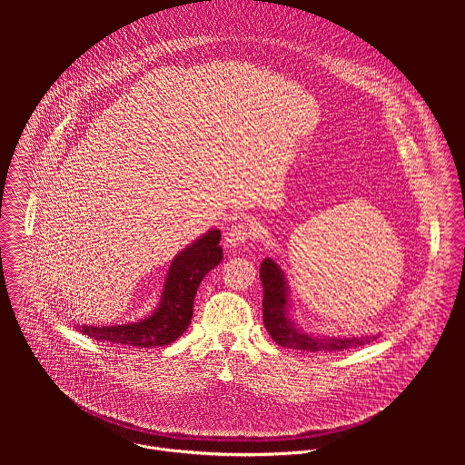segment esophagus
<instances>
[{
	"label": "esophagus",
	"instance_id": "esophagus-1",
	"mask_svg": "<svg viewBox=\"0 0 465 465\" xmlns=\"http://www.w3.org/2000/svg\"><path fill=\"white\" fill-rule=\"evenodd\" d=\"M258 234H260L258 223L252 218H243L236 222L231 229H227L223 236V245L227 251H236L242 245H245L249 240L258 238Z\"/></svg>",
	"mask_w": 465,
	"mask_h": 465
}]
</instances>
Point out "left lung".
<instances>
[{
  "mask_svg": "<svg viewBox=\"0 0 465 465\" xmlns=\"http://www.w3.org/2000/svg\"><path fill=\"white\" fill-rule=\"evenodd\" d=\"M260 277L263 282V322L266 331L272 336V340L288 349L297 351H308V352H336L351 347H360L365 343H371L378 338V334L372 336H315L312 332H306L295 326V322L290 319V290L286 282V275L281 270V265L273 262L272 258H265Z\"/></svg>",
  "mask_w": 465,
  "mask_h": 465,
  "instance_id": "8db88e82",
  "label": "left lung"
}]
</instances>
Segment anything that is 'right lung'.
Segmentation results:
<instances>
[{"label":"right lung","instance_id":"add662e5","mask_svg":"<svg viewBox=\"0 0 465 465\" xmlns=\"http://www.w3.org/2000/svg\"><path fill=\"white\" fill-rule=\"evenodd\" d=\"M220 231L211 229L183 249L170 263L161 301L152 315L131 324L74 326L94 340L133 347H163L188 330L193 317V301L200 282L209 270L222 262Z\"/></svg>","mask_w":465,"mask_h":465}]
</instances>
